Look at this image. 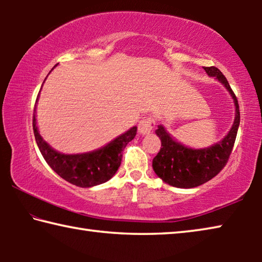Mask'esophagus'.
Wrapping results in <instances>:
<instances>
[{
	"instance_id": "obj_1",
	"label": "esophagus",
	"mask_w": 262,
	"mask_h": 262,
	"mask_svg": "<svg viewBox=\"0 0 262 262\" xmlns=\"http://www.w3.org/2000/svg\"><path fill=\"white\" fill-rule=\"evenodd\" d=\"M155 126H156V121H155L152 117L143 118L139 123V133L142 135L149 134V133H151Z\"/></svg>"
}]
</instances>
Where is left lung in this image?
<instances>
[{"mask_svg": "<svg viewBox=\"0 0 262 262\" xmlns=\"http://www.w3.org/2000/svg\"><path fill=\"white\" fill-rule=\"evenodd\" d=\"M203 69L210 77H215L223 84L231 95L236 106L234 121L231 129L223 140L205 149L185 147L168 134L163 125L158 126L156 134L161 139L162 147L157 156L152 159V167L159 178L173 187H198L219 174L231 155L241 123L237 97L230 88L227 78L216 67H203Z\"/></svg>", "mask_w": 262, "mask_h": 262, "instance_id": "8db88e82", "label": "left lung"}]
</instances>
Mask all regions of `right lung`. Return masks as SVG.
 I'll return each instance as SVG.
<instances>
[{
  "mask_svg": "<svg viewBox=\"0 0 262 262\" xmlns=\"http://www.w3.org/2000/svg\"><path fill=\"white\" fill-rule=\"evenodd\" d=\"M136 130L137 127H133L105 147L94 151L76 155L61 154L53 149L39 134L34 107L33 132L42 157L62 179L78 187H92L112 178L121 164L123 149L134 139Z\"/></svg>",
  "mask_w": 262,
  "mask_h": 262,
  "instance_id": "right-lung-1",
  "label": "right lung"
}]
</instances>
